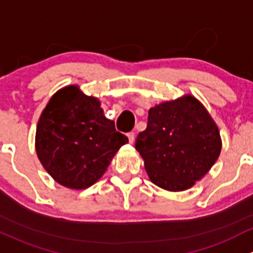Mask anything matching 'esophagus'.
I'll use <instances>...</instances> for the list:
<instances>
[{"mask_svg":"<svg viewBox=\"0 0 253 253\" xmlns=\"http://www.w3.org/2000/svg\"><path fill=\"white\" fill-rule=\"evenodd\" d=\"M126 136H127V139H129L130 144H132V142H134V140H135V134H134V132H132V131L127 132Z\"/></svg>","mask_w":253,"mask_h":253,"instance_id":"1","label":"esophagus"}]
</instances>
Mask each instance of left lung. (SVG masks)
<instances>
[{
    "instance_id": "8db88e82",
    "label": "left lung",
    "mask_w": 253,
    "mask_h": 253,
    "mask_svg": "<svg viewBox=\"0 0 253 253\" xmlns=\"http://www.w3.org/2000/svg\"><path fill=\"white\" fill-rule=\"evenodd\" d=\"M135 148L153 184L184 191L208 173L222 150L219 130L194 96L160 103L148 111L147 127Z\"/></svg>"
}]
</instances>
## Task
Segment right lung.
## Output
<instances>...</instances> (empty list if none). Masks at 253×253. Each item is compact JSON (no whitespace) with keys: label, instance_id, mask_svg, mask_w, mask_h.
I'll use <instances>...</instances> for the list:
<instances>
[{"label":"right lung","instance_id":"add662e5","mask_svg":"<svg viewBox=\"0 0 253 253\" xmlns=\"http://www.w3.org/2000/svg\"><path fill=\"white\" fill-rule=\"evenodd\" d=\"M126 142V135L105 117L100 101L77 85L52 96L36 126L35 148L41 165L69 189L95 184Z\"/></svg>","mask_w":253,"mask_h":253}]
</instances>
